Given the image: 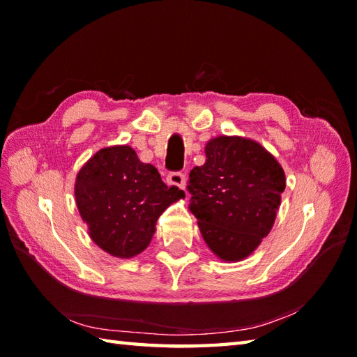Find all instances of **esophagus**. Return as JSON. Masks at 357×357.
<instances>
[{"mask_svg":"<svg viewBox=\"0 0 357 357\" xmlns=\"http://www.w3.org/2000/svg\"><path fill=\"white\" fill-rule=\"evenodd\" d=\"M167 181L179 188L185 187V174L183 172H170L169 174H167Z\"/></svg>","mask_w":357,"mask_h":357,"instance_id":"1","label":"esophagus"}]
</instances>
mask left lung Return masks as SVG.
Returning <instances> with one entry per match:
<instances>
[{"label":"left lung","mask_w":357,"mask_h":357,"mask_svg":"<svg viewBox=\"0 0 357 357\" xmlns=\"http://www.w3.org/2000/svg\"><path fill=\"white\" fill-rule=\"evenodd\" d=\"M190 172V210L204 241L224 261H241L270 233L285 190L282 167L259 144L219 136Z\"/></svg>","instance_id":"8db88e82"}]
</instances>
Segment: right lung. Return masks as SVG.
<instances>
[{
    "mask_svg": "<svg viewBox=\"0 0 357 357\" xmlns=\"http://www.w3.org/2000/svg\"><path fill=\"white\" fill-rule=\"evenodd\" d=\"M75 196L96 245L112 256L132 257L147 248L158 218L184 192L165 185L132 147L116 146L89 159L77 176Z\"/></svg>",
    "mask_w": 357,
    "mask_h": 357,
    "instance_id": "right-lung-1",
    "label": "right lung"
}]
</instances>
